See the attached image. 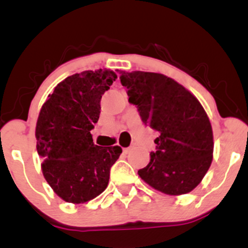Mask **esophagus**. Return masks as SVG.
Returning <instances> with one entry per match:
<instances>
[{"instance_id": "obj_1", "label": "esophagus", "mask_w": 248, "mask_h": 248, "mask_svg": "<svg viewBox=\"0 0 248 248\" xmlns=\"http://www.w3.org/2000/svg\"><path fill=\"white\" fill-rule=\"evenodd\" d=\"M130 150H132V148L130 147H128V148H124V154H128L130 152Z\"/></svg>"}]
</instances>
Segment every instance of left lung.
<instances>
[{
    "label": "left lung",
    "instance_id": "left-lung-1",
    "mask_svg": "<svg viewBox=\"0 0 248 248\" xmlns=\"http://www.w3.org/2000/svg\"><path fill=\"white\" fill-rule=\"evenodd\" d=\"M120 75L128 101L158 135L156 150L139 176L166 195L192 191L213 158V133L205 109L190 91L161 73L120 71Z\"/></svg>",
    "mask_w": 248,
    "mask_h": 248
}]
</instances>
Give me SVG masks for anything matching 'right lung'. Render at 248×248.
<instances>
[{
  "instance_id": "obj_1",
  "label": "right lung",
  "mask_w": 248,
  "mask_h": 248,
  "mask_svg": "<svg viewBox=\"0 0 248 248\" xmlns=\"http://www.w3.org/2000/svg\"><path fill=\"white\" fill-rule=\"evenodd\" d=\"M118 76L110 70L67 77L43 104L36 124L37 153L44 178L62 201L82 204L105 191L121 147L93 143L101 96Z\"/></svg>"
}]
</instances>
